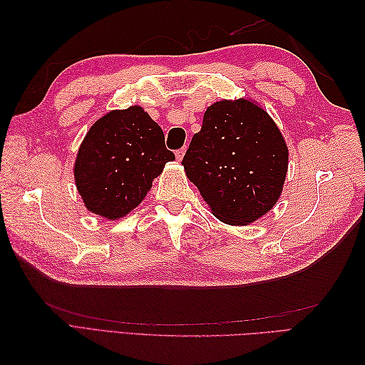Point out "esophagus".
<instances>
[{"instance_id": "obj_1", "label": "esophagus", "mask_w": 365, "mask_h": 365, "mask_svg": "<svg viewBox=\"0 0 365 365\" xmlns=\"http://www.w3.org/2000/svg\"><path fill=\"white\" fill-rule=\"evenodd\" d=\"M185 150H187V147H182V149H178V150H175V158L180 161L182 158H183V155H185Z\"/></svg>"}]
</instances>
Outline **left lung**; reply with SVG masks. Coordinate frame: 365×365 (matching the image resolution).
I'll return each instance as SVG.
<instances>
[{"instance_id": "8db88e82", "label": "left lung", "mask_w": 365, "mask_h": 365, "mask_svg": "<svg viewBox=\"0 0 365 365\" xmlns=\"http://www.w3.org/2000/svg\"><path fill=\"white\" fill-rule=\"evenodd\" d=\"M182 165L216 218L246 226L277 202L289 150L263 108L222 100L207 108Z\"/></svg>"}]
</instances>
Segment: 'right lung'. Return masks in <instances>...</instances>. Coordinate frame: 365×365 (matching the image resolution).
I'll return each instance as SVG.
<instances>
[{"label":"right lung","mask_w":365,"mask_h":365,"mask_svg":"<svg viewBox=\"0 0 365 365\" xmlns=\"http://www.w3.org/2000/svg\"><path fill=\"white\" fill-rule=\"evenodd\" d=\"M174 158L163 130L141 106L115 110L100 118L83 139L75 183L89 212L118 220L141 204L153 178Z\"/></svg>","instance_id":"1"}]
</instances>
